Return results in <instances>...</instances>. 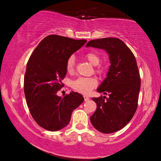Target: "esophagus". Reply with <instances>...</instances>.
<instances>
[{
  "instance_id": "1",
  "label": "esophagus",
  "mask_w": 161,
  "mask_h": 161,
  "mask_svg": "<svg viewBox=\"0 0 161 161\" xmlns=\"http://www.w3.org/2000/svg\"><path fill=\"white\" fill-rule=\"evenodd\" d=\"M88 99H89V97H86V96H84V100H85V101H88Z\"/></svg>"
}]
</instances>
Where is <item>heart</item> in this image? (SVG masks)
Returning <instances> with one entry per match:
<instances>
[{"mask_svg":"<svg viewBox=\"0 0 161 161\" xmlns=\"http://www.w3.org/2000/svg\"><path fill=\"white\" fill-rule=\"evenodd\" d=\"M86 57L90 64L94 66L98 65L101 62V57L98 54L94 52H88L86 53ZM75 65V58L73 55L70 56L66 61V69L69 73L74 71ZM98 73H102L103 69H97ZM97 82L95 78H79L72 82L71 86L75 91L83 94L88 93L92 88L97 86Z\"/></svg>","mask_w":161,"mask_h":161,"instance_id":"1","label":"heart"}]
</instances>
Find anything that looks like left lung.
Returning a JSON list of instances; mask_svg holds the SVG:
<instances>
[{
    "mask_svg": "<svg viewBox=\"0 0 161 161\" xmlns=\"http://www.w3.org/2000/svg\"><path fill=\"white\" fill-rule=\"evenodd\" d=\"M86 47L104 50L110 63L107 77L97 89L109 97H92L97 109L90 120L103 133L117 132L132 119L137 109L141 79L136 57L124 42L116 38L92 40Z\"/></svg>",
    "mask_w": 161,
    "mask_h": 161,
    "instance_id": "obj_1",
    "label": "left lung"
}]
</instances>
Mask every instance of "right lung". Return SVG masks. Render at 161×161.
Returning <instances> with one entry per match:
<instances>
[{
    "label": "right lung",
    "mask_w": 161,
    "mask_h": 161,
    "mask_svg": "<svg viewBox=\"0 0 161 161\" xmlns=\"http://www.w3.org/2000/svg\"><path fill=\"white\" fill-rule=\"evenodd\" d=\"M86 42L51 35L38 44L29 57L24 93L31 115L45 129L56 132L64 128L73 110L84 101L78 92H71L63 98L57 92L64 86L68 58Z\"/></svg>",
    "instance_id": "obj_1"
}]
</instances>
